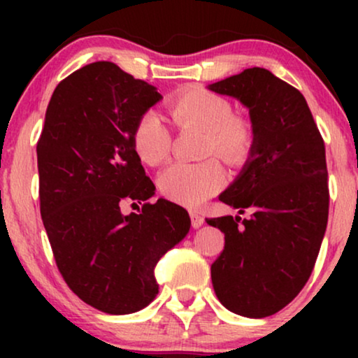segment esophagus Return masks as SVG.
Returning <instances> with one entry per match:
<instances>
[{
  "label": "esophagus",
  "instance_id": "34e87169",
  "mask_svg": "<svg viewBox=\"0 0 358 358\" xmlns=\"http://www.w3.org/2000/svg\"><path fill=\"white\" fill-rule=\"evenodd\" d=\"M190 220H192V227L194 228H200L205 222L203 217L197 212V210H190Z\"/></svg>",
  "mask_w": 358,
  "mask_h": 358
}]
</instances>
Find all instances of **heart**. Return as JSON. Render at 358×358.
Segmentation results:
<instances>
[{"instance_id": "heart-1", "label": "heart", "mask_w": 358, "mask_h": 358, "mask_svg": "<svg viewBox=\"0 0 358 358\" xmlns=\"http://www.w3.org/2000/svg\"><path fill=\"white\" fill-rule=\"evenodd\" d=\"M171 115L179 127H195L205 131L207 153H215L229 164H241L254 146V127L246 117L234 115L227 97L205 87H190L169 102ZM136 155L150 166L161 164L171 151V134L153 110L138 117L131 131ZM224 182L218 161L174 163L159 176V189L166 197L187 207H197L217 192Z\"/></svg>"}]
</instances>
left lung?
<instances>
[{
  "label": "left lung",
  "mask_w": 358,
  "mask_h": 358,
  "mask_svg": "<svg viewBox=\"0 0 358 358\" xmlns=\"http://www.w3.org/2000/svg\"><path fill=\"white\" fill-rule=\"evenodd\" d=\"M249 109L254 146L220 200L251 218H208L224 233L212 264L222 305L246 317L285 308L310 278L329 213L324 141L306 99L266 68H248L208 85Z\"/></svg>",
  "instance_id": "1"
}]
</instances>
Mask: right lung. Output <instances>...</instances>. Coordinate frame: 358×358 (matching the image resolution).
<instances>
[{"instance_id":"obj_1","label":"right lung","mask_w":358,"mask_h":358,"mask_svg":"<svg viewBox=\"0 0 358 358\" xmlns=\"http://www.w3.org/2000/svg\"><path fill=\"white\" fill-rule=\"evenodd\" d=\"M161 99L115 63H90L55 87L37 143L41 215L58 271L75 295L107 315L155 300V266L190 229L187 210L166 199L120 212L124 200L155 195L131 131Z\"/></svg>"}]
</instances>
